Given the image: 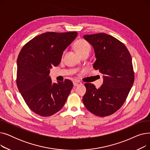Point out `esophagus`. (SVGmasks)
Returning a JSON list of instances; mask_svg holds the SVG:
<instances>
[{
    "instance_id": "esophagus-1",
    "label": "esophagus",
    "mask_w": 150,
    "mask_h": 150,
    "mask_svg": "<svg viewBox=\"0 0 150 150\" xmlns=\"http://www.w3.org/2000/svg\"><path fill=\"white\" fill-rule=\"evenodd\" d=\"M73 84H74V86H80V85L82 84V83H81L80 81H76V80L74 81Z\"/></svg>"
}]
</instances>
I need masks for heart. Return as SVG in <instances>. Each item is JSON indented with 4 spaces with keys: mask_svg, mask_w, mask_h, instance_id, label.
<instances>
[{
    "mask_svg": "<svg viewBox=\"0 0 150 150\" xmlns=\"http://www.w3.org/2000/svg\"><path fill=\"white\" fill-rule=\"evenodd\" d=\"M75 51L78 54H81L84 52H89L91 50V47L89 43L84 40V39H79L78 40L74 45Z\"/></svg>",
    "mask_w": 150,
    "mask_h": 150,
    "instance_id": "heart-1",
    "label": "heart"
}]
</instances>
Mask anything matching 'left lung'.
Returning a JSON list of instances; mask_svg holds the SVG:
<instances>
[{
  "instance_id": "8db88e82",
  "label": "left lung",
  "mask_w": 150,
  "mask_h": 150,
  "mask_svg": "<svg viewBox=\"0 0 150 150\" xmlns=\"http://www.w3.org/2000/svg\"><path fill=\"white\" fill-rule=\"evenodd\" d=\"M83 37L95 52L93 68L103 75V84L98 89L93 84H84L83 103L96 115L108 116L122 107L132 86L134 73L131 54L127 47L112 36L101 33Z\"/></svg>"
}]
</instances>
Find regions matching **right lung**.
Wrapping results in <instances>:
<instances>
[{"label":"right lung","instance_id":"1","mask_svg":"<svg viewBox=\"0 0 150 150\" xmlns=\"http://www.w3.org/2000/svg\"><path fill=\"white\" fill-rule=\"evenodd\" d=\"M77 34L76 31L42 33L31 39L19 54L18 88L29 108L39 115L49 117L58 112L73 88L69 80L52 83L49 74Z\"/></svg>","mask_w":150,"mask_h":150}]
</instances>
